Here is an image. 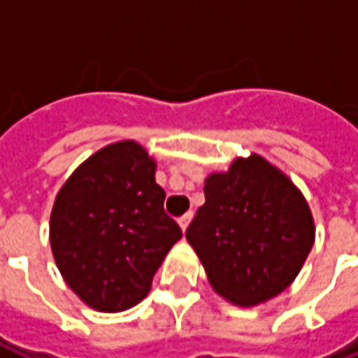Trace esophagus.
<instances>
[{
    "label": "esophagus",
    "mask_w": 358,
    "mask_h": 358,
    "mask_svg": "<svg viewBox=\"0 0 358 358\" xmlns=\"http://www.w3.org/2000/svg\"><path fill=\"white\" fill-rule=\"evenodd\" d=\"M189 220H192V213H187V215H184V217L178 218V224H180V228H182V232H186Z\"/></svg>",
    "instance_id": "esophagus-1"
}]
</instances>
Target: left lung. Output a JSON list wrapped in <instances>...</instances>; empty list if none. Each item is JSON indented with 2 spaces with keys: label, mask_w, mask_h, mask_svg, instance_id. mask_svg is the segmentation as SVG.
<instances>
[{
  "label": "left lung",
  "mask_w": 358,
  "mask_h": 358,
  "mask_svg": "<svg viewBox=\"0 0 358 358\" xmlns=\"http://www.w3.org/2000/svg\"><path fill=\"white\" fill-rule=\"evenodd\" d=\"M205 205L186 240L213 289L238 307H255L292 284L315 243L305 197L261 155L236 159L205 180Z\"/></svg>",
  "instance_id": "8db88e82"
}]
</instances>
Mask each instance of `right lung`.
Segmentation results:
<instances>
[{
	"label": "right lung",
	"mask_w": 358,
	"mask_h": 358,
	"mask_svg": "<svg viewBox=\"0 0 358 358\" xmlns=\"http://www.w3.org/2000/svg\"><path fill=\"white\" fill-rule=\"evenodd\" d=\"M155 169L140 143L117 141L84 161L55 197L51 251L66 285L95 310L138 305L182 238Z\"/></svg>",
	"instance_id": "1"
}]
</instances>
